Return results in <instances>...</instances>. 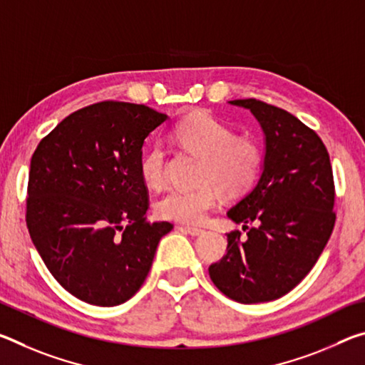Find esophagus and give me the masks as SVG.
<instances>
[{"mask_svg": "<svg viewBox=\"0 0 365 365\" xmlns=\"http://www.w3.org/2000/svg\"><path fill=\"white\" fill-rule=\"evenodd\" d=\"M180 228V230H185L187 233H190V235H193V237H197V235H201V233H205V230H202V228H197V227H178Z\"/></svg>", "mask_w": 365, "mask_h": 365, "instance_id": "1", "label": "esophagus"}]
</instances>
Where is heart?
<instances>
[{"label": "heart", "instance_id": "b5f03b06", "mask_svg": "<svg viewBox=\"0 0 365 365\" xmlns=\"http://www.w3.org/2000/svg\"><path fill=\"white\" fill-rule=\"evenodd\" d=\"M172 138L180 150L200 158L193 188H170L159 197L156 212L165 220L197 224L217 205L220 191L237 197L255 187L261 175L264 154L251 137L235 135L233 128L207 110H196L175 123ZM140 175L150 188L163 187L168 177V154L153 146L140 160Z\"/></svg>", "mask_w": 365, "mask_h": 365}]
</instances>
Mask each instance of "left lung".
Masks as SVG:
<instances>
[{"instance_id":"left-lung-1","label":"left lung","mask_w":365,"mask_h":365,"mask_svg":"<svg viewBox=\"0 0 365 365\" xmlns=\"http://www.w3.org/2000/svg\"><path fill=\"white\" fill-rule=\"evenodd\" d=\"M230 104L261 123L265 154L257 185L227 212L249 230L246 238L227 233V255L209 265V277L230 299L255 304L292 292L317 262L335 227V185L329 151L312 128L255 98Z\"/></svg>"}]
</instances>
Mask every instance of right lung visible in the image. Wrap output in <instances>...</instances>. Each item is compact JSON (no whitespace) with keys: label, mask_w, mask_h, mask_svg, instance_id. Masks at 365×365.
<instances>
[{"label":"right lung","mask_w":365,"mask_h":365,"mask_svg":"<svg viewBox=\"0 0 365 365\" xmlns=\"http://www.w3.org/2000/svg\"><path fill=\"white\" fill-rule=\"evenodd\" d=\"M165 120L145 104H91L59 122L30 160V238L61 287L88 304L130 299L174 228L146 220L140 175L145 140Z\"/></svg>","instance_id":"add662e5"}]
</instances>
